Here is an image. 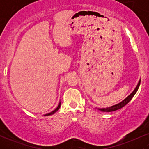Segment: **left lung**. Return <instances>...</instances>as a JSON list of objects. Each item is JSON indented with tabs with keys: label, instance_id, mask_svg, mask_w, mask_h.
<instances>
[{
	"label": "left lung",
	"instance_id": "8db88e82",
	"mask_svg": "<svg viewBox=\"0 0 149 149\" xmlns=\"http://www.w3.org/2000/svg\"><path fill=\"white\" fill-rule=\"evenodd\" d=\"M140 82H141V80H139V83H138L136 87L135 88V89L133 90V92H132L130 95L127 97H126V98L124 100H123L122 102H120L119 104H116V105H113V106H112V107H110L98 109V110H100V111H103V112H112V111H116V110H118V109L125 107L126 104H127L130 102V100L132 99V97L134 96V95L136 94V92H137L138 89H139V87L140 85Z\"/></svg>",
	"mask_w": 149,
	"mask_h": 149
}]
</instances>
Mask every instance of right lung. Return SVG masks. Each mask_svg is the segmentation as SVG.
I'll list each match as a JSON object with an SVG mask.
<instances>
[{
    "label": "right lung",
    "mask_w": 149,
    "mask_h": 149,
    "mask_svg": "<svg viewBox=\"0 0 149 149\" xmlns=\"http://www.w3.org/2000/svg\"><path fill=\"white\" fill-rule=\"evenodd\" d=\"M60 107H61V102H59V105H58V106H57V108H56V109H54V111H52V112L49 113L45 114V115H44V116H51V115H52V114L55 113H56V112H57L58 110H59V108H60Z\"/></svg>",
    "instance_id": "add662e5"
}]
</instances>
